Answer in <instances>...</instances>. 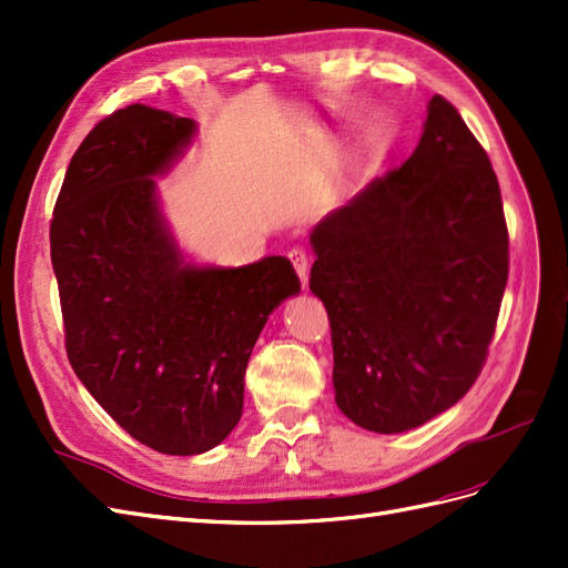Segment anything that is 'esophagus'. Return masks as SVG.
Wrapping results in <instances>:
<instances>
[{
    "mask_svg": "<svg viewBox=\"0 0 568 568\" xmlns=\"http://www.w3.org/2000/svg\"><path fill=\"white\" fill-rule=\"evenodd\" d=\"M288 257H291V263H294V270H296V274L301 277L303 286H305V282H307V267H311V261H307V253L301 246H296V248L288 251Z\"/></svg>",
    "mask_w": 568,
    "mask_h": 568,
    "instance_id": "34e87169",
    "label": "esophagus"
}]
</instances>
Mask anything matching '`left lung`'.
<instances>
[{"label": "left lung", "mask_w": 568, "mask_h": 568, "mask_svg": "<svg viewBox=\"0 0 568 568\" xmlns=\"http://www.w3.org/2000/svg\"><path fill=\"white\" fill-rule=\"evenodd\" d=\"M311 244L343 415L403 434L453 407L484 367L509 265L500 184L457 109L428 101L412 156L324 215Z\"/></svg>", "instance_id": "1"}]
</instances>
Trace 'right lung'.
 <instances>
[{"label": "right lung", "instance_id": "1", "mask_svg": "<svg viewBox=\"0 0 568 568\" xmlns=\"http://www.w3.org/2000/svg\"><path fill=\"white\" fill-rule=\"evenodd\" d=\"M196 134V120L144 104L104 118L68 165L49 232L78 379L132 438L184 457L232 434L255 341L301 291L284 255L222 267L180 246L156 178Z\"/></svg>", "mask_w": 568, "mask_h": 568}]
</instances>
